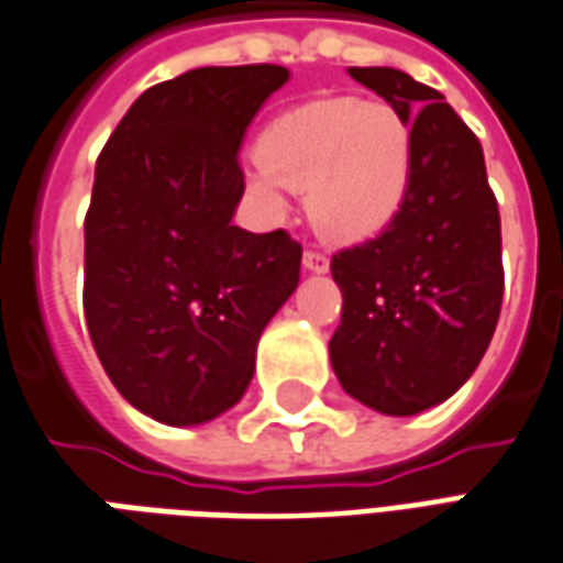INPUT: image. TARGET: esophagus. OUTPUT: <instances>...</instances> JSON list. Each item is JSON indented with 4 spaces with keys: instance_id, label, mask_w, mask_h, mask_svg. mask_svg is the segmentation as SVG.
Listing matches in <instances>:
<instances>
[{
    "instance_id": "1",
    "label": "esophagus",
    "mask_w": 563,
    "mask_h": 563,
    "mask_svg": "<svg viewBox=\"0 0 563 563\" xmlns=\"http://www.w3.org/2000/svg\"><path fill=\"white\" fill-rule=\"evenodd\" d=\"M302 266H306L309 273H324L327 266H330V257H327L324 251L306 249V254H302Z\"/></svg>"
}]
</instances>
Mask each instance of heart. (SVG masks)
<instances>
[{
    "instance_id": "b5f03b06",
    "label": "heart",
    "mask_w": 563,
    "mask_h": 563,
    "mask_svg": "<svg viewBox=\"0 0 563 563\" xmlns=\"http://www.w3.org/2000/svg\"><path fill=\"white\" fill-rule=\"evenodd\" d=\"M245 173L269 211L306 190L312 224L327 239L357 242L385 230L409 194L412 130L378 99H314L263 130Z\"/></svg>"
}]
</instances>
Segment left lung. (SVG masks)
Masks as SVG:
<instances>
[{
    "mask_svg": "<svg viewBox=\"0 0 563 563\" xmlns=\"http://www.w3.org/2000/svg\"><path fill=\"white\" fill-rule=\"evenodd\" d=\"M349 71L409 123L412 178L397 218L330 261L342 290L330 361L354 400L416 416L488 352L504 302L500 211L479 139L440 90L388 66Z\"/></svg>",
    "mask_w": 563,
    "mask_h": 563,
    "instance_id": "1",
    "label": "left lung"
}]
</instances>
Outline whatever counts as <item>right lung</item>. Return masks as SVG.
<instances>
[{"mask_svg": "<svg viewBox=\"0 0 563 563\" xmlns=\"http://www.w3.org/2000/svg\"><path fill=\"white\" fill-rule=\"evenodd\" d=\"M285 66H206L147 87L97 161L84 314L99 364L145 416L202 424L254 376L257 339L300 282L285 230L233 227L242 135Z\"/></svg>", "mask_w": 563, "mask_h": 563, "instance_id": "1", "label": "right lung"}]
</instances>
